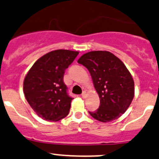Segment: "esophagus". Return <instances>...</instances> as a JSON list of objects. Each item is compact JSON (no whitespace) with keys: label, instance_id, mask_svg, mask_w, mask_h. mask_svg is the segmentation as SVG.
<instances>
[{"label":"esophagus","instance_id":"34e87169","mask_svg":"<svg viewBox=\"0 0 159 159\" xmlns=\"http://www.w3.org/2000/svg\"><path fill=\"white\" fill-rule=\"evenodd\" d=\"M81 97H82V98H86V97H87L86 91H83L82 93H81Z\"/></svg>","mask_w":159,"mask_h":159}]
</instances>
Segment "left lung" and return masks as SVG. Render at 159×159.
Returning a JSON list of instances; mask_svg holds the SVG:
<instances>
[{
  "mask_svg": "<svg viewBox=\"0 0 159 159\" xmlns=\"http://www.w3.org/2000/svg\"><path fill=\"white\" fill-rule=\"evenodd\" d=\"M91 74L100 98L99 108L89 113L103 123L118 119L134 98V81L119 58L107 51H91L78 60Z\"/></svg>",
  "mask_w": 159,
  "mask_h": 159,
  "instance_id": "left-lung-1",
  "label": "left lung"
}]
</instances>
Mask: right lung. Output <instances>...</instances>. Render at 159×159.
Here are the masks:
<instances>
[{
	"instance_id": "add662e5",
	"label": "right lung",
	"mask_w": 159,
	"mask_h": 159,
	"mask_svg": "<svg viewBox=\"0 0 159 159\" xmlns=\"http://www.w3.org/2000/svg\"><path fill=\"white\" fill-rule=\"evenodd\" d=\"M78 52L58 49L39 58L23 81V93L29 104L42 119L56 122L68 114L72 98L63 81L65 71Z\"/></svg>"
}]
</instances>
